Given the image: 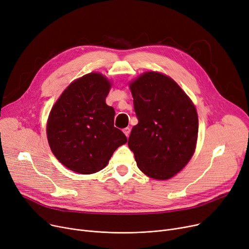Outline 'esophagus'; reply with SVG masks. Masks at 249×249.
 I'll use <instances>...</instances> for the list:
<instances>
[{"mask_svg": "<svg viewBox=\"0 0 249 249\" xmlns=\"http://www.w3.org/2000/svg\"><path fill=\"white\" fill-rule=\"evenodd\" d=\"M130 131H131V129H130V128H125V129H123V132H124V134L128 137L129 135H130Z\"/></svg>", "mask_w": 249, "mask_h": 249, "instance_id": "esophagus-1", "label": "esophagus"}]
</instances>
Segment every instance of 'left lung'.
I'll use <instances>...</instances> for the list:
<instances>
[{
	"mask_svg": "<svg viewBox=\"0 0 249 249\" xmlns=\"http://www.w3.org/2000/svg\"><path fill=\"white\" fill-rule=\"evenodd\" d=\"M138 124L128 146L147 177L165 180L191 160L198 140L199 119L190 97L174 80L145 71L129 83Z\"/></svg>",
	"mask_w": 249,
	"mask_h": 249,
	"instance_id": "8db88e82",
	"label": "left lung"
}]
</instances>
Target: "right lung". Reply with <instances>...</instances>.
<instances>
[{
	"label": "right lung",
	"instance_id": "obj_1",
	"mask_svg": "<svg viewBox=\"0 0 249 249\" xmlns=\"http://www.w3.org/2000/svg\"><path fill=\"white\" fill-rule=\"evenodd\" d=\"M112 85L100 72L87 73L71 82L50 110L46 123L49 147L74 173L100 172L127 142L125 134L114 127V108L106 104Z\"/></svg>",
	"mask_w": 249,
	"mask_h": 249
}]
</instances>
